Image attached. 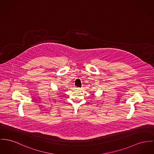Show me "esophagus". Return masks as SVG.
Segmentation results:
<instances>
[{"instance_id": "esophagus-1", "label": "esophagus", "mask_w": 154, "mask_h": 154, "mask_svg": "<svg viewBox=\"0 0 154 154\" xmlns=\"http://www.w3.org/2000/svg\"><path fill=\"white\" fill-rule=\"evenodd\" d=\"M75 89H76L77 91H79L81 89V88H75Z\"/></svg>"}]
</instances>
